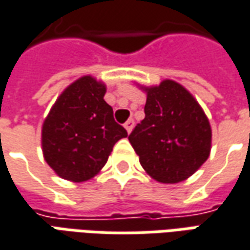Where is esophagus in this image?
I'll return each instance as SVG.
<instances>
[{
	"instance_id": "esophagus-1",
	"label": "esophagus",
	"mask_w": 250,
	"mask_h": 250,
	"mask_svg": "<svg viewBox=\"0 0 250 250\" xmlns=\"http://www.w3.org/2000/svg\"><path fill=\"white\" fill-rule=\"evenodd\" d=\"M132 127H134V120L132 119L127 120V122L125 123V128L127 130V132H128V134H130L131 130H132Z\"/></svg>"
}]
</instances>
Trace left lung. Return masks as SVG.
Masks as SVG:
<instances>
[{"mask_svg": "<svg viewBox=\"0 0 250 250\" xmlns=\"http://www.w3.org/2000/svg\"><path fill=\"white\" fill-rule=\"evenodd\" d=\"M145 119L128 135L146 173L164 184L188 179L211 150V125L193 96L172 80L142 88Z\"/></svg>", "mask_w": 250, "mask_h": 250, "instance_id": "1", "label": "left lung"}]
</instances>
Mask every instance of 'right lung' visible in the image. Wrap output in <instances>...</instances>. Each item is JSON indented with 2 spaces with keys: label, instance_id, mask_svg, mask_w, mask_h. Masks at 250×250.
<instances>
[{
  "label": "right lung",
  "instance_id": "right-lung-1",
  "mask_svg": "<svg viewBox=\"0 0 250 250\" xmlns=\"http://www.w3.org/2000/svg\"><path fill=\"white\" fill-rule=\"evenodd\" d=\"M105 85L83 76L62 92L42 127L46 162L59 177L83 183L105 165L115 143L127 137L104 100Z\"/></svg>",
  "mask_w": 250,
  "mask_h": 250
}]
</instances>
